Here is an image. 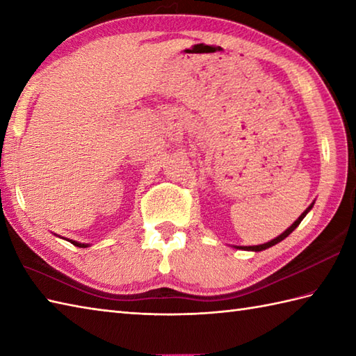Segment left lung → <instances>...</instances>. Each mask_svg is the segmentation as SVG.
I'll return each mask as SVG.
<instances>
[{"label": "left lung", "mask_w": 356, "mask_h": 356, "mask_svg": "<svg viewBox=\"0 0 356 356\" xmlns=\"http://www.w3.org/2000/svg\"><path fill=\"white\" fill-rule=\"evenodd\" d=\"M314 203H315V200L311 203V205H309L306 209H305V213L301 214L297 220H295L289 228H287L283 234H280L278 237H275V238H272L270 241H268V243H263V245H255V246H234V248H237V249H243V251H252V252H260V251H264V249H268V248H270V246H274V245H277V243H280V241L282 240H284L287 236H289V234L297 228V226L301 223V220H303V218L306 217V214L309 213V211H311L312 208H314Z\"/></svg>", "instance_id": "1"}]
</instances>
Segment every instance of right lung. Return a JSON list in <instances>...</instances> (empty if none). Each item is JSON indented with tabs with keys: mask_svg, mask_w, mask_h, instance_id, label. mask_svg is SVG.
<instances>
[{
	"mask_svg": "<svg viewBox=\"0 0 356 356\" xmlns=\"http://www.w3.org/2000/svg\"><path fill=\"white\" fill-rule=\"evenodd\" d=\"M55 236H56V234H55ZM64 238V237H63ZM67 240V238H65ZM70 241V243H73L74 246H78V248H88L90 245L88 243H79V241H76V240H69Z\"/></svg>",
	"mask_w": 356,
	"mask_h": 356,
	"instance_id": "1",
	"label": "right lung"
}]
</instances>
